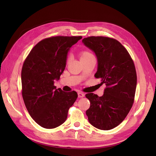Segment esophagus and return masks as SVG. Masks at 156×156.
Segmentation results:
<instances>
[{"instance_id": "34e87169", "label": "esophagus", "mask_w": 156, "mask_h": 156, "mask_svg": "<svg viewBox=\"0 0 156 156\" xmlns=\"http://www.w3.org/2000/svg\"><path fill=\"white\" fill-rule=\"evenodd\" d=\"M78 98H82L84 97V94L82 93L81 92H78Z\"/></svg>"}]
</instances>
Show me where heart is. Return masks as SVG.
Wrapping results in <instances>:
<instances>
[{"label": "heart", "instance_id": "1", "mask_svg": "<svg viewBox=\"0 0 156 156\" xmlns=\"http://www.w3.org/2000/svg\"><path fill=\"white\" fill-rule=\"evenodd\" d=\"M80 56L81 60H82V59H87L89 58H91V57H94L92 53L89 51H87V50L82 51L80 53ZM68 61H69V58H67V62H68Z\"/></svg>", "mask_w": 156, "mask_h": 156}]
</instances>
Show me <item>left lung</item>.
Instances as JSON below:
<instances>
[{"label":"left lung","instance_id":"8db88e82","mask_svg":"<svg viewBox=\"0 0 156 156\" xmlns=\"http://www.w3.org/2000/svg\"><path fill=\"white\" fill-rule=\"evenodd\" d=\"M82 43L98 59L94 75L106 88L102 97L86 94L90 106L86 113L90 123L101 130H110L121 123L133 106L137 86L134 62L127 49L115 39L91 36Z\"/></svg>","mask_w":156,"mask_h":156}]
</instances>
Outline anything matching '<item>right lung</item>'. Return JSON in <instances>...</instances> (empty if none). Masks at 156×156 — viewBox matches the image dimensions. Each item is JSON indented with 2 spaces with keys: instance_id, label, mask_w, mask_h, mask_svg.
<instances>
[{
  "instance_id": "add662e5",
  "label": "right lung",
  "mask_w": 156,
  "mask_h": 156,
  "mask_svg": "<svg viewBox=\"0 0 156 156\" xmlns=\"http://www.w3.org/2000/svg\"><path fill=\"white\" fill-rule=\"evenodd\" d=\"M82 36H54L42 39L25 59L21 69L22 97L32 119L45 129L61 125L78 97L75 91L56 89L55 79L64 72L68 50Z\"/></svg>"
}]
</instances>
